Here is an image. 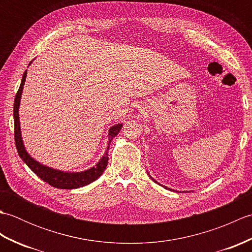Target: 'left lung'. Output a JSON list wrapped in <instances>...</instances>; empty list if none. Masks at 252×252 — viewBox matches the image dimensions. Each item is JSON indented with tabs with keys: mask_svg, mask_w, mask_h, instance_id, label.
<instances>
[{
	"mask_svg": "<svg viewBox=\"0 0 252 252\" xmlns=\"http://www.w3.org/2000/svg\"><path fill=\"white\" fill-rule=\"evenodd\" d=\"M151 178H152V176H151ZM152 179H153V178H152ZM153 181H155V180L153 179ZM155 182H156V183H157V181H155ZM158 184H159V183H158ZM164 189H168V187H165V186H164ZM185 192H186V191H185Z\"/></svg>",
	"mask_w": 252,
	"mask_h": 252,
	"instance_id": "8db88e82",
	"label": "left lung"
}]
</instances>
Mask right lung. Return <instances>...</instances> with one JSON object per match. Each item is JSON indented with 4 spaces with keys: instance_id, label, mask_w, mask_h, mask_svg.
<instances>
[{
    "instance_id": "right-lung-1",
    "label": "right lung",
    "mask_w": 252,
    "mask_h": 252,
    "mask_svg": "<svg viewBox=\"0 0 252 252\" xmlns=\"http://www.w3.org/2000/svg\"><path fill=\"white\" fill-rule=\"evenodd\" d=\"M32 62H30L31 63ZM29 63V65H30ZM27 77V70L24 72L23 79H21V83L17 94L15 96L14 100V123H15V143L16 148L19 157L24 160V162L28 165L31 171L39 176L41 180H43L46 183H49L53 187H57L61 189H79V187H83L90 183H92L95 180H97L99 176L103 174L105 171L107 163H108V149L109 144L112 141L118 133L120 132L122 127V123H118V125L112 126L108 131V147L104 154V156L100 158L99 161L96 163L94 167L90 168L81 172H65V171L53 169L40 163L36 161L34 158H32L28 152L26 151V147L24 145L23 137H21V129H20V122H19V105L21 99V93H23L24 85L26 82Z\"/></svg>"
}]
</instances>
